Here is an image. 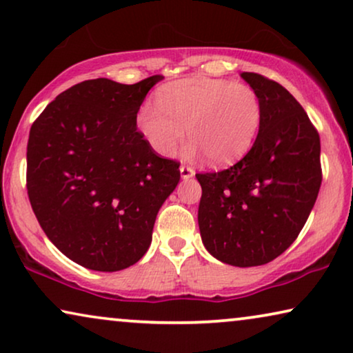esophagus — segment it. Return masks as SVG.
Instances as JSON below:
<instances>
[{
    "mask_svg": "<svg viewBox=\"0 0 353 353\" xmlns=\"http://www.w3.org/2000/svg\"><path fill=\"white\" fill-rule=\"evenodd\" d=\"M180 173H181L183 180H190V178L194 176V170H192V168L188 167V165H181L180 167Z\"/></svg>",
    "mask_w": 353,
    "mask_h": 353,
    "instance_id": "34e87169",
    "label": "esophagus"
}]
</instances>
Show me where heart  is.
Segmentation results:
<instances>
[{
    "instance_id": "obj_1",
    "label": "heart",
    "mask_w": 353,
    "mask_h": 353,
    "mask_svg": "<svg viewBox=\"0 0 353 353\" xmlns=\"http://www.w3.org/2000/svg\"><path fill=\"white\" fill-rule=\"evenodd\" d=\"M262 125L257 91L231 80L188 77L162 85L156 104L138 110L137 127L154 152L170 157L188 137L192 154L212 165L238 162L254 146Z\"/></svg>"
}]
</instances>
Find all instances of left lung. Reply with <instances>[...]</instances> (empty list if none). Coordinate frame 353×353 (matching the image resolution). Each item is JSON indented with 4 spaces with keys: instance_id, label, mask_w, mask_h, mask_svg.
Wrapping results in <instances>:
<instances>
[{
    "instance_id": "left-lung-1",
    "label": "left lung",
    "mask_w": 353,
    "mask_h": 353,
    "mask_svg": "<svg viewBox=\"0 0 353 353\" xmlns=\"http://www.w3.org/2000/svg\"><path fill=\"white\" fill-rule=\"evenodd\" d=\"M262 125L250 151L233 167L197 173V212L205 249L233 267L272 262L301 233L321 186L320 137L296 98L252 72Z\"/></svg>"
}]
</instances>
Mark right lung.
I'll return each instance as SVG.
<instances>
[{
	"instance_id": "obj_1",
	"label": "right lung",
	"mask_w": 353,
	"mask_h": 353,
	"mask_svg": "<svg viewBox=\"0 0 353 353\" xmlns=\"http://www.w3.org/2000/svg\"><path fill=\"white\" fill-rule=\"evenodd\" d=\"M162 79L85 80L32 125L28 199L48 239L81 267L119 272L137 263L180 181V163L159 157L137 130L138 110Z\"/></svg>"
}]
</instances>
